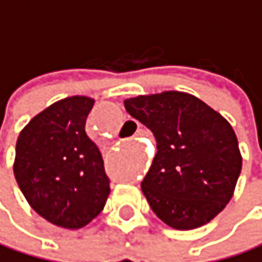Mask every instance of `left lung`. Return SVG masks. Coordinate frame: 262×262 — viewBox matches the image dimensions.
Instances as JSON below:
<instances>
[{
    "instance_id": "obj_1",
    "label": "left lung",
    "mask_w": 262,
    "mask_h": 262,
    "mask_svg": "<svg viewBox=\"0 0 262 262\" xmlns=\"http://www.w3.org/2000/svg\"><path fill=\"white\" fill-rule=\"evenodd\" d=\"M124 107L157 141V155L141 182L157 217L176 230L214 219L231 200L242 169L231 124L183 91L130 98Z\"/></svg>"
}]
</instances>
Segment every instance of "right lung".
Wrapping results in <instances>:
<instances>
[{
	"instance_id": "obj_1",
	"label": "right lung",
	"mask_w": 262,
	"mask_h": 262,
	"mask_svg": "<svg viewBox=\"0 0 262 262\" xmlns=\"http://www.w3.org/2000/svg\"><path fill=\"white\" fill-rule=\"evenodd\" d=\"M95 99L70 96L35 115L18 135L13 174L32 210L70 230L90 224L110 194L104 160L85 134Z\"/></svg>"
}]
</instances>
